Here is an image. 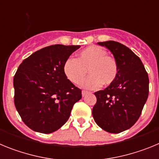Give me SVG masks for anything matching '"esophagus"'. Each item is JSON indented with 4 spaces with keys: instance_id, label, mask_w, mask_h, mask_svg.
Here are the masks:
<instances>
[{
    "instance_id": "34e87169",
    "label": "esophagus",
    "mask_w": 159,
    "mask_h": 159,
    "mask_svg": "<svg viewBox=\"0 0 159 159\" xmlns=\"http://www.w3.org/2000/svg\"><path fill=\"white\" fill-rule=\"evenodd\" d=\"M88 93V92H86V91H82V95H83V96H85V95H86Z\"/></svg>"
}]
</instances>
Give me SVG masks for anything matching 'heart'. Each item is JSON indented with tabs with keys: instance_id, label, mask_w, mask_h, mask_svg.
<instances>
[{
	"instance_id": "heart-1",
	"label": "heart",
	"mask_w": 159,
	"mask_h": 159,
	"mask_svg": "<svg viewBox=\"0 0 159 159\" xmlns=\"http://www.w3.org/2000/svg\"><path fill=\"white\" fill-rule=\"evenodd\" d=\"M91 76L84 81L83 86L95 89L103 85H110L116 80L119 71L117 60L107 55L106 49L98 45L86 48L79 53L77 59H67L64 64V72L72 84H80L87 74Z\"/></svg>"
}]
</instances>
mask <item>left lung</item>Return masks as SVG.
I'll return each mask as SVG.
<instances>
[{"mask_svg":"<svg viewBox=\"0 0 159 159\" xmlns=\"http://www.w3.org/2000/svg\"><path fill=\"white\" fill-rule=\"evenodd\" d=\"M114 55L119 71L116 80L95 92L92 109L95 123L110 133H120L137 122L149 95V77L139 57L117 41L99 42Z\"/></svg>","mask_w":159,"mask_h":159,"instance_id":"8db88e82","label":"left lung"}]
</instances>
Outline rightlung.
<instances>
[{
    "label": "right lung",
    "mask_w": 159,
    "mask_h": 159,
    "mask_svg": "<svg viewBox=\"0 0 159 159\" xmlns=\"http://www.w3.org/2000/svg\"><path fill=\"white\" fill-rule=\"evenodd\" d=\"M79 45L54 44L35 52L20 64L13 78L14 104L22 121L49 134L68 120L82 91L64 72V64Z\"/></svg>",
    "instance_id": "obj_1"
}]
</instances>
